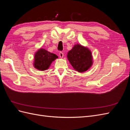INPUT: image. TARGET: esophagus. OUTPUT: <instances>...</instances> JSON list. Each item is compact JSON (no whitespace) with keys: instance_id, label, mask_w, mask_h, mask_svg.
Segmentation results:
<instances>
[{"instance_id":"obj_1","label":"esophagus","mask_w":130,"mask_h":130,"mask_svg":"<svg viewBox=\"0 0 130 130\" xmlns=\"http://www.w3.org/2000/svg\"><path fill=\"white\" fill-rule=\"evenodd\" d=\"M59 55H60V57L61 58H63V57L64 56V54L62 52H60V53H59Z\"/></svg>"}]
</instances>
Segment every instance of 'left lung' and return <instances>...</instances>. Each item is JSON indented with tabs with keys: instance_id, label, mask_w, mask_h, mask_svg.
Returning <instances> with one entry per match:
<instances>
[{
	"instance_id": "1",
	"label": "left lung",
	"mask_w": 130,
	"mask_h": 130,
	"mask_svg": "<svg viewBox=\"0 0 130 130\" xmlns=\"http://www.w3.org/2000/svg\"><path fill=\"white\" fill-rule=\"evenodd\" d=\"M67 58L74 69L80 73L87 71L93 64L91 52L80 44L74 46L68 53Z\"/></svg>"
}]
</instances>
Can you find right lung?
<instances>
[{
    "label": "right lung",
    "mask_w": 130,
    "mask_h": 130,
    "mask_svg": "<svg viewBox=\"0 0 130 130\" xmlns=\"http://www.w3.org/2000/svg\"><path fill=\"white\" fill-rule=\"evenodd\" d=\"M57 58L58 56L56 54L51 53L44 49H40L35 53L34 66L41 71L45 70Z\"/></svg>",
    "instance_id": "add662e5"
}]
</instances>
